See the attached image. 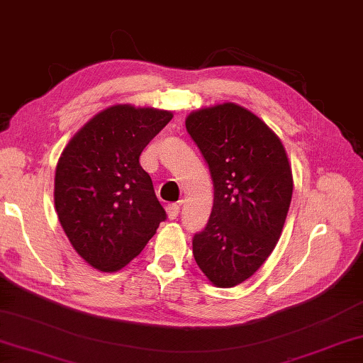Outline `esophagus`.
<instances>
[{"instance_id":"1","label":"esophagus","mask_w":363,"mask_h":363,"mask_svg":"<svg viewBox=\"0 0 363 363\" xmlns=\"http://www.w3.org/2000/svg\"><path fill=\"white\" fill-rule=\"evenodd\" d=\"M180 215V205L179 203H169L167 205V216L169 220H175Z\"/></svg>"}]
</instances>
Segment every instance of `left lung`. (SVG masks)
<instances>
[{
    "mask_svg": "<svg viewBox=\"0 0 363 363\" xmlns=\"http://www.w3.org/2000/svg\"><path fill=\"white\" fill-rule=\"evenodd\" d=\"M186 131L213 182V208L194 234L193 255L218 288L255 275L281 235L292 172L275 133L246 108L225 102L193 112Z\"/></svg>",
    "mask_w": 363,
    "mask_h": 363,
    "instance_id": "obj_1",
    "label": "left lung"
}]
</instances>
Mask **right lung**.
<instances>
[{
    "instance_id": "add662e5",
    "label": "right lung",
    "mask_w": 363,
    "mask_h": 363,
    "mask_svg": "<svg viewBox=\"0 0 363 363\" xmlns=\"http://www.w3.org/2000/svg\"><path fill=\"white\" fill-rule=\"evenodd\" d=\"M170 120L167 111L108 107L61 153L55 208L74 250L94 269L120 270L167 218L139 158Z\"/></svg>"
}]
</instances>
